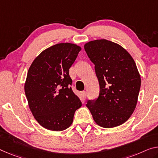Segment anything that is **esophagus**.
Returning a JSON list of instances; mask_svg holds the SVG:
<instances>
[{
	"instance_id": "34e87169",
	"label": "esophagus",
	"mask_w": 158,
	"mask_h": 158,
	"mask_svg": "<svg viewBox=\"0 0 158 158\" xmlns=\"http://www.w3.org/2000/svg\"><path fill=\"white\" fill-rule=\"evenodd\" d=\"M81 95H82V98L83 99H85L86 96H87V93L85 91H82L81 93Z\"/></svg>"
}]
</instances>
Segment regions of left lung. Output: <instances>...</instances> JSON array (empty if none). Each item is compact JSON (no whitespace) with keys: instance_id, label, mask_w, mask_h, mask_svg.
<instances>
[{"instance_id":"left-lung-1","label":"left lung","mask_w":158,"mask_h":158,"mask_svg":"<svg viewBox=\"0 0 158 158\" xmlns=\"http://www.w3.org/2000/svg\"><path fill=\"white\" fill-rule=\"evenodd\" d=\"M84 48L94 64L99 84L98 98L88 99L87 107L102 127L123 124L135 110L140 88L134 60L122 47L106 40L91 41Z\"/></svg>"}]
</instances>
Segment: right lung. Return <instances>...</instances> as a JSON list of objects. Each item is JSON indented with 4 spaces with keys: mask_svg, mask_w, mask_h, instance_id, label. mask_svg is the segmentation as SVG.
I'll return each instance as SVG.
<instances>
[{
    "mask_svg": "<svg viewBox=\"0 0 158 158\" xmlns=\"http://www.w3.org/2000/svg\"><path fill=\"white\" fill-rule=\"evenodd\" d=\"M81 50L74 44H57L43 51L29 69L26 98L35 119L47 129H66L72 124L75 111L82 106L72 90L69 76V69Z\"/></svg>",
    "mask_w": 158,
    "mask_h": 158,
    "instance_id": "1",
    "label": "right lung"
}]
</instances>
